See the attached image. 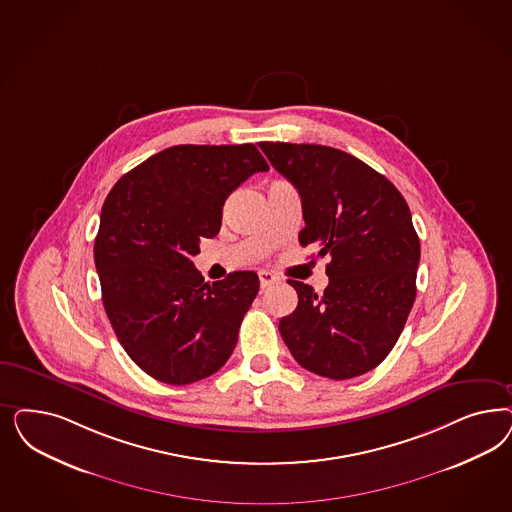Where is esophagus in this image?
Listing matches in <instances>:
<instances>
[{
	"label": "esophagus",
	"instance_id": "obj_1",
	"mask_svg": "<svg viewBox=\"0 0 512 512\" xmlns=\"http://www.w3.org/2000/svg\"><path fill=\"white\" fill-rule=\"evenodd\" d=\"M258 277H260V286H262V288H267V286H271V284H275V282L279 281V277L273 275L271 271H260Z\"/></svg>",
	"mask_w": 512,
	"mask_h": 512
}]
</instances>
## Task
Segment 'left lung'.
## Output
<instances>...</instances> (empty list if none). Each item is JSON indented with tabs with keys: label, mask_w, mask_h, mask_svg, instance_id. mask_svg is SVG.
Wrapping results in <instances>:
<instances>
[{
	"label": "left lung",
	"mask_w": 512,
	"mask_h": 512,
	"mask_svg": "<svg viewBox=\"0 0 512 512\" xmlns=\"http://www.w3.org/2000/svg\"><path fill=\"white\" fill-rule=\"evenodd\" d=\"M260 149L301 196V247L330 258L324 294L288 281L297 307L279 322L282 341L311 373L360 377L390 354L413 309L420 241L409 205L384 175L343 150L267 141Z\"/></svg>",
	"instance_id": "obj_1"
}]
</instances>
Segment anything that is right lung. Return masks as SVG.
Returning <instances> with one entry per match:
<instances>
[{
	"label": "right lung",
	"mask_w": 512,
	"mask_h": 512,
	"mask_svg": "<svg viewBox=\"0 0 512 512\" xmlns=\"http://www.w3.org/2000/svg\"><path fill=\"white\" fill-rule=\"evenodd\" d=\"M269 171L254 145H177L133 167L105 199L94 243L101 299L120 345L152 379L190 384L233 352L260 290L254 271L205 282L192 258L224 203Z\"/></svg>",
	"instance_id": "1"
}]
</instances>
